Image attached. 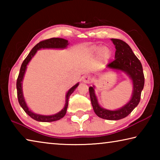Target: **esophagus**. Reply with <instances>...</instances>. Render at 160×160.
<instances>
[{
  "label": "esophagus",
  "instance_id": "1",
  "mask_svg": "<svg viewBox=\"0 0 160 160\" xmlns=\"http://www.w3.org/2000/svg\"><path fill=\"white\" fill-rule=\"evenodd\" d=\"M91 80V78L90 75H84V76L82 78V81L83 82L85 83H89L90 82V81Z\"/></svg>",
  "mask_w": 160,
  "mask_h": 160
}]
</instances>
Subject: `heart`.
Listing matches in <instances>:
<instances>
[{
    "instance_id": "b5f03b06",
    "label": "heart",
    "mask_w": 160,
    "mask_h": 160,
    "mask_svg": "<svg viewBox=\"0 0 160 160\" xmlns=\"http://www.w3.org/2000/svg\"><path fill=\"white\" fill-rule=\"evenodd\" d=\"M91 49L92 52H97L99 50V47L94 46ZM111 55H112L111 51L107 47H102L99 51V57L101 60H106V59L109 58Z\"/></svg>"
}]
</instances>
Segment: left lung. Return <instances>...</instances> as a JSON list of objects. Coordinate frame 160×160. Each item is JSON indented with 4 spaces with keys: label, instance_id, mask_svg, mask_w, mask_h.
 Segmentation results:
<instances>
[{
    "label": "left lung",
    "instance_id": "left-lung-1",
    "mask_svg": "<svg viewBox=\"0 0 160 160\" xmlns=\"http://www.w3.org/2000/svg\"><path fill=\"white\" fill-rule=\"evenodd\" d=\"M115 45V60L107 66V68L121 70L128 75L132 82V93L130 101L120 109L108 110L100 107L94 92V86L89 88L92 105L99 117L107 120H119L126 117L138 105L141 92L144 88L145 78L142 64L128 44L121 39H112Z\"/></svg>",
    "mask_w": 160,
    "mask_h": 160
}]
</instances>
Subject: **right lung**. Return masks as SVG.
Here are the masks:
<instances>
[{
	"label": "right lung",
	"instance_id": "right-lung-1",
	"mask_svg": "<svg viewBox=\"0 0 160 160\" xmlns=\"http://www.w3.org/2000/svg\"><path fill=\"white\" fill-rule=\"evenodd\" d=\"M68 40L62 39V38H51V39H46V40H44V41L40 42L39 43H38L37 45L34 46V48L31 50L30 52H29V53L28 54V56H27L26 58L22 62V63L20 73H19L18 78L17 79V84H16V87H17L18 102L21 107L22 108L23 110L26 112V113H28L31 118H32L37 121H41V122H51V121H58L59 119L63 118L66 113L68 105V99L70 96V94L75 91V90L77 88L78 85H79V83H77L76 85H75L73 87H72V88L68 91V92L66 95V104H65L64 108L61 111V112L56 113V114L51 115V116L37 114V113H34L32 112L30 109H29V108L26 104L25 98H24V96H23L22 85V80L24 78V75H25V73L27 66H28L29 62L31 61V59L35 55V53H37V51L38 50L41 49V48H65L67 47L68 45Z\"/></svg>",
	"mask_w": 160,
	"mask_h": 160
}]
</instances>
